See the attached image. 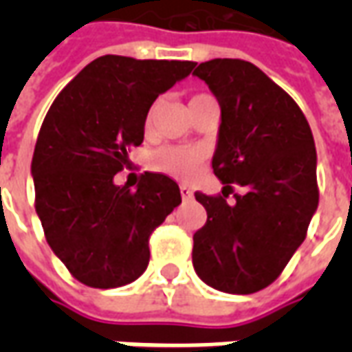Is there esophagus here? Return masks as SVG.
<instances>
[{"instance_id":"1","label":"esophagus","mask_w":352,"mask_h":352,"mask_svg":"<svg viewBox=\"0 0 352 352\" xmlns=\"http://www.w3.org/2000/svg\"><path fill=\"white\" fill-rule=\"evenodd\" d=\"M181 196H183V199H192L194 192H192L190 186H186V184H181Z\"/></svg>"}]
</instances>
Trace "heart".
Returning <instances> with one entry per match:
<instances>
[{"label": "heart", "mask_w": 352, "mask_h": 352, "mask_svg": "<svg viewBox=\"0 0 352 352\" xmlns=\"http://www.w3.org/2000/svg\"><path fill=\"white\" fill-rule=\"evenodd\" d=\"M156 109H158V103H153L148 109L145 118L146 128L153 124ZM151 164L156 171L168 173L175 179H190L201 168L204 153L199 148H192V146H162L153 154Z\"/></svg>", "instance_id": "heart-1"}]
</instances>
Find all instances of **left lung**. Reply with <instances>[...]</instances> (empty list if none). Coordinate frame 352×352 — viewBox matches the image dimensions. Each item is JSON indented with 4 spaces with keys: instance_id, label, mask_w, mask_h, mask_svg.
Here are the masks:
<instances>
[{
    "instance_id": "obj_1",
    "label": "left lung",
    "mask_w": 352,
    "mask_h": 352,
    "mask_svg": "<svg viewBox=\"0 0 352 352\" xmlns=\"http://www.w3.org/2000/svg\"><path fill=\"white\" fill-rule=\"evenodd\" d=\"M194 75L221 105L213 171L224 188L196 192L207 222L194 234L192 264L209 287L252 294L279 277L317 211L315 141L298 103L251 62L214 58ZM232 182L245 192L228 202Z\"/></svg>"
}]
</instances>
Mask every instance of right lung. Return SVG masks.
<instances>
[{
  "mask_svg": "<svg viewBox=\"0 0 352 352\" xmlns=\"http://www.w3.org/2000/svg\"><path fill=\"white\" fill-rule=\"evenodd\" d=\"M196 62L96 58L58 94L35 143V211L50 249L92 288L135 280L148 265V237L181 204L179 184L141 175L115 184L128 151L145 135L154 100L188 77Z\"/></svg>",
  "mask_w": 352,
  "mask_h": 352,
  "instance_id": "1",
  "label": "right lung"
}]
</instances>
